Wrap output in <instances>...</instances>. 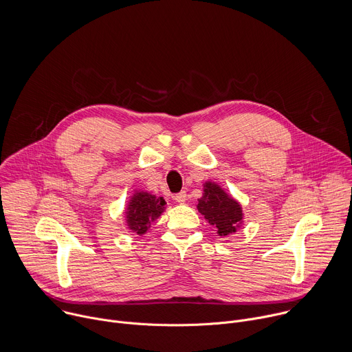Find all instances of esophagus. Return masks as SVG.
Listing matches in <instances>:
<instances>
[{
  "label": "esophagus",
  "mask_w": 352,
  "mask_h": 352,
  "mask_svg": "<svg viewBox=\"0 0 352 352\" xmlns=\"http://www.w3.org/2000/svg\"><path fill=\"white\" fill-rule=\"evenodd\" d=\"M174 199H175V201H178V203H184V201L186 200V192L182 190V192L177 193V195L174 196Z\"/></svg>",
  "instance_id": "obj_1"
}]
</instances>
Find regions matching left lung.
I'll use <instances>...</instances> for the list:
<instances>
[{
  "mask_svg": "<svg viewBox=\"0 0 352 352\" xmlns=\"http://www.w3.org/2000/svg\"><path fill=\"white\" fill-rule=\"evenodd\" d=\"M197 210L217 229L219 236H226L235 232L243 215L239 203L211 182L206 184L204 195L199 199Z\"/></svg>",
  "mask_w": 352,
  "mask_h": 352,
  "instance_id": "1",
  "label": "left lung"
}]
</instances>
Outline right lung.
Segmentation results:
<instances>
[{"instance_id": "obj_1", "label": "right lung", "mask_w": 352, "mask_h": 352, "mask_svg": "<svg viewBox=\"0 0 352 352\" xmlns=\"http://www.w3.org/2000/svg\"><path fill=\"white\" fill-rule=\"evenodd\" d=\"M164 204L166 201L163 197H156L145 192L134 195L127 211V223L130 229L137 232L138 235H144L151 222L163 212Z\"/></svg>"}]
</instances>
